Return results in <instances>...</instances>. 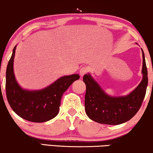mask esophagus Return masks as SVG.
Masks as SVG:
<instances>
[{
	"label": "esophagus",
	"instance_id": "34e87169",
	"mask_svg": "<svg viewBox=\"0 0 153 153\" xmlns=\"http://www.w3.org/2000/svg\"><path fill=\"white\" fill-rule=\"evenodd\" d=\"M87 72H88V69L85 68V67H83V68H81L80 69V70H79V74H80V76L81 77H83L85 74H86Z\"/></svg>",
	"mask_w": 153,
	"mask_h": 153
}]
</instances>
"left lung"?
<instances>
[{"label":"left lung","instance_id":"8db88e82","mask_svg":"<svg viewBox=\"0 0 153 153\" xmlns=\"http://www.w3.org/2000/svg\"><path fill=\"white\" fill-rule=\"evenodd\" d=\"M141 51L142 80L128 95L112 97L102 88L90 73L83 76V82L86 85L85 110L90 119L101 124L114 125L124 123L135 116L145 97L148 85L145 55L143 49Z\"/></svg>","mask_w":153,"mask_h":153}]
</instances>
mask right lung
<instances>
[{"label": "right lung", "mask_w": 153, "mask_h": 153, "mask_svg": "<svg viewBox=\"0 0 153 153\" xmlns=\"http://www.w3.org/2000/svg\"><path fill=\"white\" fill-rule=\"evenodd\" d=\"M16 45L6 70V95L12 110L25 120L34 123L50 120L59 113L63 93L80 78L74 74L60 77L51 85L41 90L24 89L19 84L14 72V58Z\"/></svg>", "instance_id": "right-lung-1"}]
</instances>
